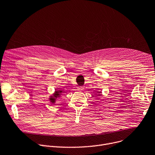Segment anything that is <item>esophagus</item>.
<instances>
[{"label": "esophagus", "instance_id": "34e87169", "mask_svg": "<svg viewBox=\"0 0 155 155\" xmlns=\"http://www.w3.org/2000/svg\"><path fill=\"white\" fill-rule=\"evenodd\" d=\"M83 89H84V88H83V87L80 86V87H78V91H82Z\"/></svg>", "mask_w": 155, "mask_h": 155}]
</instances>
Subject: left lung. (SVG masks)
<instances>
[{
    "instance_id": "obj_1",
    "label": "left lung",
    "mask_w": 155,
    "mask_h": 155,
    "mask_svg": "<svg viewBox=\"0 0 155 155\" xmlns=\"http://www.w3.org/2000/svg\"><path fill=\"white\" fill-rule=\"evenodd\" d=\"M101 92H99V91H97V94H99V95H100L99 94H101ZM97 95V94H96Z\"/></svg>"
}]
</instances>
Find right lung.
I'll list each match as a JSON object with an SVG mask.
<instances>
[{"label": "right lung", "instance_id": "obj_1", "mask_svg": "<svg viewBox=\"0 0 155 155\" xmlns=\"http://www.w3.org/2000/svg\"><path fill=\"white\" fill-rule=\"evenodd\" d=\"M63 93V91H60V90H56L55 91V92L53 94V96H50V98L49 99L50 102H52V103H54L56 100L57 99H58V97H59V96H61V95Z\"/></svg>", "mask_w": 155, "mask_h": 155}]
</instances>
